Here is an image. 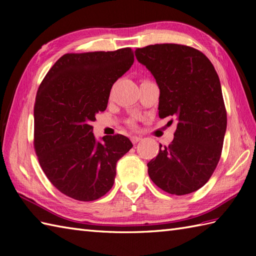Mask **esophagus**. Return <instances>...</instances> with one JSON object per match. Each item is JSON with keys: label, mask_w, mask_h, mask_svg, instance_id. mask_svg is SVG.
Returning a JSON list of instances; mask_svg holds the SVG:
<instances>
[{"label": "esophagus", "mask_w": 256, "mask_h": 256, "mask_svg": "<svg viewBox=\"0 0 256 256\" xmlns=\"http://www.w3.org/2000/svg\"><path fill=\"white\" fill-rule=\"evenodd\" d=\"M140 140H142V138H140V136H132V138H131V142H132L133 144L138 143Z\"/></svg>", "instance_id": "esophagus-1"}]
</instances>
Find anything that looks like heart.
<instances>
[{
	"label": "heart",
	"mask_w": 256,
	"mask_h": 256,
	"mask_svg": "<svg viewBox=\"0 0 256 256\" xmlns=\"http://www.w3.org/2000/svg\"><path fill=\"white\" fill-rule=\"evenodd\" d=\"M132 125H133V124H132Z\"/></svg>",
	"instance_id": "1"
}]
</instances>
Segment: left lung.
<instances>
[{"label": "left lung", "mask_w": 256, "mask_h": 256, "mask_svg": "<svg viewBox=\"0 0 256 256\" xmlns=\"http://www.w3.org/2000/svg\"><path fill=\"white\" fill-rule=\"evenodd\" d=\"M135 56L160 86V118L178 120L172 142L160 145L148 164V175L168 194L194 192L212 176L224 146L226 110L218 74L204 54L186 45H150Z\"/></svg>", "instance_id": "1"}]
</instances>
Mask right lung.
<instances>
[{
  "label": "right lung",
  "instance_id": "1",
  "mask_svg": "<svg viewBox=\"0 0 256 256\" xmlns=\"http://www.w3.org/2000/svg\"><path fill=\"white\" fill-rule=\"evenodd\" d=\"M133 62L130 47L64 54L38 88L34 148L50 182L70 198L94 201L104 196L113 186L118 160L132 148L121 134L96 142L91 122L106 110L113 84Z\"/></svg>",
  "mask_w": 256,
  "mask_h": 256
}]
</instances>
